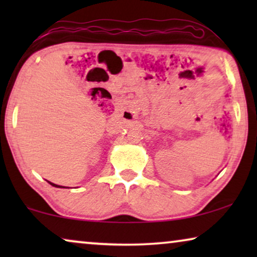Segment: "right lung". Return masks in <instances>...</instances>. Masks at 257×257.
<instances>
[{
    "instance_id": "right-lung-1",
    "label": "right lung",
    "mask_w": 257,
    "mask_h": 257,
    "mask_svg": "<svg viewBox=\"0 0 257 257\" xmlns=\"http://www.w3.org/2000/svg\"><path fill=\"white\" fill-rule=\"evenodd\" d=\"M49 184H50L51 186H54V187H57V188H66V187H64V186H59V185H56V184H52V182H50V181H48Z\"/></svg>"
}]
</instances>
